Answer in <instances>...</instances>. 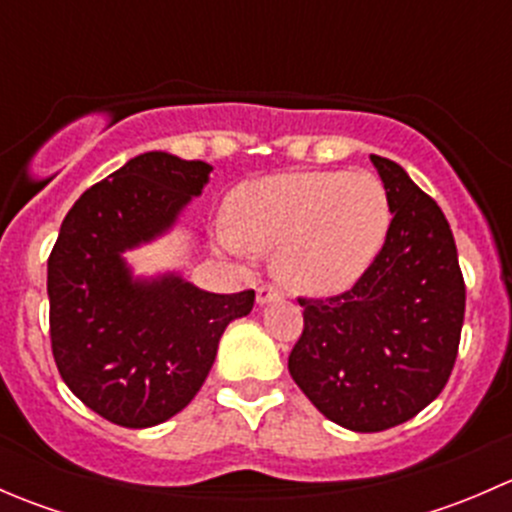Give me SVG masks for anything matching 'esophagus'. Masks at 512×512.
Returning a JSON list of instances; mask_svg holds the SVG:
<instances>
[{
    "instance_id": "obj_1",
    "label": "esophagus",
    "mask_w": 512,
    "mask_h": 512,
    "mask_svg": "<svg viewBox=\"0 0 512 512\" xmlns=\"http://www.w3.org/2000/svg\"><path fill=\"white\" fill-rule=\"evenodd\" d=\"M282 292L272 285H262L257 287V304H270V302H280Z\"/></svg>"
}]
</instances>
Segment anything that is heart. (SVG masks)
Instances as JSON below:
<instances>
[{"label":"heart","instance_id":"b5f03b06","mask_svg":"<svg viewBox=\"0 0 512 512\" xmlns=\"http://www.w3.org/2000/svg\"><path fill=\"white\" fill-rule=\"evenodd\" d=\"M389 193L371 173L307 170L247 180L227 205V250L275 252L294 292L337 294L374 265L391 230Z\"/></svg>","mask_w":512,"mask_h":512}]
</instances>
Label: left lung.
Masks as SVG:
<instances>
[{"instance_id": "left-lung-1", "label": "left lung", "mask_w": 512, "mask_h": 512, "mask_svg": "<svg viewBox=\"0 0 512 512\" xmlns=\"http://www.w3.org/2000/svg\"><path fill=\"white\" fill-rule=\"evenodd\" d=\"M389 193V237L352 289L299 297L289 374L329 421L359 433L414 418L443 391L461 342L466 285L446 215L399 163L371 156Z\"/></svg>"}]
</instances>
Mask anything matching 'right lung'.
I'll use <instances>...</instances> for the list:
<instances>
[{
  "label": "right lung",
  "mask_w": 512,
  "mask_h": 512,
  "mask_svg": "<svg viewBox=\"0 0 512 512\" xmlns=\"http://www.w3.org/2000/svg\"><path fill=\"white\" fill-rule=\"evenodd\" d=\"M210 165L143 153L91 185L49 255L51 352L64 384L106 421L148 428L193 401L232 319L255 292L215 294L180 275L133 277L123 252L156 240L203 193Z\"/></svg>",
  "instance_id": "1"
}]
</instances>
